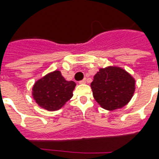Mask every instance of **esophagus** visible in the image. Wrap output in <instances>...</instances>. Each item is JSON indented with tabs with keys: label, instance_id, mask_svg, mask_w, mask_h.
I'll return each mask as SVG.
<instances>
[{
	"label": "esophagus",
	"instance_id": "obj_1",
	"mask_svg": "<svg viewBox=\"0 0 159 159\" xmlns=\"http://www.w3.org/2000/svg\"><path fill=\"white\" fill-rule=\"evenodd\" d=\"M79 83H80V84H84V83H86V78L81 80V81L79 82Z\"/></svg>",
	"mask_w": 159,
	"mask_h": 159
}]
</instances>
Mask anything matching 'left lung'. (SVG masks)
Instances as JSON below:
<instances>
[{"instance_id": "1", "label": "left lung", "mask_w": 159, "mask_h": 159, "mask_svg": "<svg viewBox=\"0 0 159 159\" xmlns=\"http://www.w3.org/2000/svg\"><path fill=\"white\" fill-rule=\"evenodd\" d=\"M135 81L120 67L101 68L91 83L95 100L102 108L114 111L122 108L133 97Z\"/></svg>"}]
</instances>
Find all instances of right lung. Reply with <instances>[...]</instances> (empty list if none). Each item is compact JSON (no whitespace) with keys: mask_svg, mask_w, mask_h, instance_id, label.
I'll list each match as a JSON object with an SVG mask.
<instances>
[{"mask_svg":"<svg viewBox=\"0 0 159 159\" xmlns=\"http://www.w3.org/2000/svg\"><path fill=\"white\" fill-rule=\"evenodd\" d=\"M76 83L67 82L59 71H54L38 80L33 87V97L47 111H57L72 98Z\"/></svg>","mask_w":159,"mask_h":159,"instance_id":"1","label":"right lung"}]
</instances>
